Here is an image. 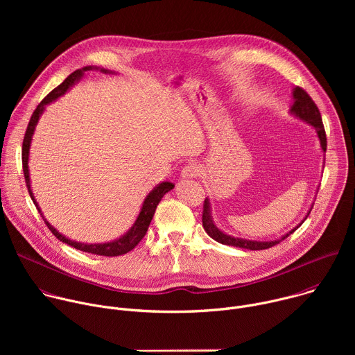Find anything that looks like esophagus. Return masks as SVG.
Wrapping results in <instances>:
<instances>
[{"label": "esophagus", "mask_w": 355, "mask_h": 355, "mask_svg": "<svg viewBox=\"0 0 355 355\" xmlns=\"http://www.w3.org/2000/svg\"><path fill=\"white\" fill-rule=\"evenodd\" d=\"M199 174H200V168L195 163H189V164L184 166L182 170H181V177L182 178H195Z\"/></svg>", "instance_id": "obj_1"}]
</instances>
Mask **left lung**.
<instances>
[{"mask_svg":"<svg viewBox=\"0 0 355 355\" xmlns=\"http://www.w3.org/2000/svg\"><path fill=\"white\" fill-rule=\"evenodd\" d=\"M293 105L291 108V112L293 115H296L297 118H300L302 121H306L308 123H311L316 132L318 136L320 139V146L323 148V151L326 153L327 148V139H326V132H324V126L322 122V115L320 111L318 108V105L315 104V101L311 98V95L300 87H296L293 89ZM312 211V208H311ZM309 211V214H311ZM308 214V215H309ZM308 218V216H306ZM305 218V219H306ZM302 225V223H300ZM299 225V226H300ZM202 226H204L205 232L218 243L226 244V245H233V247H240V248H247V250H266L270 247H274L275 244L281 243L282 240H285L289 234H292L297 227H295L292 232H289L288 234L282 236L281 239H277L274 241H254V240H244V239H236L232 236L225 234L223 232H220L215 225L214 220L211 218V209H209V200L205 199L204 200V211H202Z\"/></svg>","mask_w":355,"mask_h":355,"instance_id":"left-lung-1","label":"left lung"}]
</instances>
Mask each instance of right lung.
Wrapping results in <instances>:
<instances>
[{"label":"right lung","mask_w":355,"mask_h":355,"mask_svg":"<svg viewBox=\"0 0 355 355\" xmlns=\"http://www.w3.org/2000/svg\"><path fill=\"white\" fill-rule=\"evenodd\" d=\"M92 67L91 66H87V67H83L80 70H76L74 73H71L59 87H56L55 89L50 91L43 99L42 103L36 107V110L33 111L32 116H31V121L28 123V128H26V132H25V136H24V143H22V168H24V177H25V182H26V187H28V191H29V195L33 200V204L36 205V208L39 209L36 200L33 198V193L31 191V181H29V170H28V159H29V147H31V140H32V135H33V130H35V126L37 123V119L40 116V114L43 112L44 110V105L46 104H50L52 101L58 99L59 96H62L76 81H78L84 71L87 70H91ZM107 73V70H103ZM174 188V184L171 182H162L159 187H156L153 191H151L144 202H143V207H141V211L135 222V225L130 227V230L121 239L115 240V241H111V243H104V244H83V243H77V241H73V240H69L66 239L64 236H62L53 226H50V223L44 220V223L47 225L49 230L52 232L60 241L77 248V250H81V251H85V252H91V254H96V256H105V257H115V256H122V254H126V252H129L130 250H133L139 241L144 237L147 229H148V225L151 222V219H153L155 216V212H156V208L159 205V202L162 200V198ZM40 212V209H39ZM42 215V214H40ZM43 218V216H42Z\"/></svg>","instance_id":"obj_1"}]
</instances>
